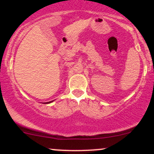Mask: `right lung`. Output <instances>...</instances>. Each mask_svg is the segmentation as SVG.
<instances>
[{
  "label": "right lung",
  "mask_w": 154,
  "mask_h": 154,
  "mask_svg": "<svg viewBox=\"0 0 154 154\" xmlns=\"http://www.w3.org/2000/svg\"><path fill=\"white\" fill-rule=\"evenodd\" d=\"M53 100H51V101H49V102H46V103H51V102H52Z\"/></svg>",
  "instance_id": "right-lung-1"
}]
</instances>
